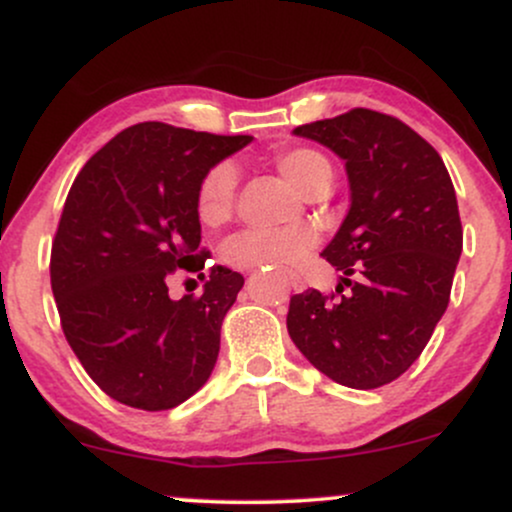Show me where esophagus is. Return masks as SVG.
I'll return each instance as SVG.
<instances>
[{
  "instance_id": "34e87169",
  "label": "esophagus",
  "mask_w": 512,
  "mask_h": 512,
  "mask_svg": "<svg viewBox=\"0 0 512 512\" xmlns=\"http://www.w3.org/2000/svg\"><path fill=\"white\" fill-rule=\"evenodd\" d=\"M289 284L293 286V291H303V281L296 274H289Z\"/></svg>"
}]
</instances>
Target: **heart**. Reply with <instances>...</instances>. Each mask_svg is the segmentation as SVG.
Wrapping results in <instances>:
<instances>
[{
    "mask_svg": "<svg viewBox=\"0 0 512 512\" xmlns=\"http://www.w3.org/2000/svg\"><path fill=\"white\" fill-rule=\"evenodd\" d=\"M274 166L305 197L332 182L330 161L308 146L276 151ZM236 185V170L228 163H216L202 175L195 195V214L202 226L216 228L231 219ZM313 245L315 236L305 228H248L228 240L226 260L240 269H284L301 260Z\"/></svg>",
    "mask_w": 512,
    "mask_h": 512,
    "instance_id": "heart-1",
    "label": "heart"
}]
</instances>
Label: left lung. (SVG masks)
<instances>
[{"label":"left lung","mask_w":512,"mask_h":512,"mask_svg":"<svg viewBox=\"0 0 512 512\" xmlns=\"http://www.w3.org/2000/svg\"><path fill=\"white\" fill-rule=\"evenodd\" d=\"M293 132L346 161L351 207L322 257L351 291L296 293L286 327L334 383L375 390L421 356L450 303L462 252L455 187L438 151L392 115L354 108Z\"/></svg>","instance_id":"left-lung-1"}]
</instances>
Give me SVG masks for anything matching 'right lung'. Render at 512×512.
Wrapping results in <instances>:
<instances>
[{"label":"right lung","instance_id":"right-lung-1","mask_svg":"<svg viewBox=\"0 0 512 512\" xmlns=\"http://www.w3.org/2000/svg\"><path fill=\"white\" fill-rule=\"evenodd\" d=\"M250 139L139 122L76 175L52 240L50 284L69 346L120 404L173 409L214 370L243 274L211 267L202 296L180 301L168 281L204 279L211 252L199 248L197 185Z\"/></svg>","mask_w":512,"mask_h":512}]
</instances>
